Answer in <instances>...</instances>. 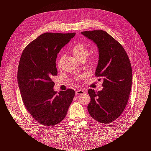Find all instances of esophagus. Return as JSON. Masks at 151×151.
<instances>
[{
  "label": "esophagus",
  "instance_id": "1",
  "mask_svg": "<svg viewBox=\"0 0 151 151\" xmlns=\"http://www.w3.org/2000/svg\"><path fill=\"white\" fill-rule=\"evenodd\" d=\"M84 93H85V91L84 90L78 89L76 91V94L78 95V96H81V95H83Z\"/></svg>",
  "mask_w": 151,
  "mask_h": 151
}]
</instances>
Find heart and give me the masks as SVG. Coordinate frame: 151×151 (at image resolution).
Masks as SVG:
<instances>
[{"label":"heart","mask_w":151,"mask_h":151,"mask_svg":"<svg viewBox=\"0 0 151 151\" xmlns=\"http://www.w3.org/2000/svg\"><path fill=\"white\" fill-rule=\"evenodd\" d=\"M71 53H72L75 56V58L78 60H80L82 59H86V57L88 56V55L89 54L88 47L82 43H78L74 45L72 47V48H71ZM62 59V56L59 59L58 62V67L60 66Z\"/></svg>","instance_id":"heart-1"}]
</instances>
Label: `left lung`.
Masks as SVG:
<instances>
[{
	"label": "left lung",
	"mask_w": 151,
	"mask_h": 151,
	"mask_svg": "<svg viewBox=\"0 0 151 151\" xmlns=\"http://www.w3.org/2000/svg\"><path fill=\"white\" fill-rule=\"evenodd\" d=\"M81 34L98 47L99 60L95 75L104 80L101 91L88 90V111L93 119L109 124L121 116L128 102L132 82L131 63L122 46L106 32L84 31Z\"/></svg>",
	"instance_id": "1"
}]
</instances>
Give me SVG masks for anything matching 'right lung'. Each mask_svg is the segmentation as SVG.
<instances>
[{
	"label": "right lung",
	"instance_id": "obj_1",
	"mask_svg": "<svg viewBox=\"0 0 151 151\" xmlns=\"http://www.w3.org/2000/svg\"><path fill=\"white\" fill-rule=\"evenodd\" d=\"M75 33H45L24 50L18 69L21 96L29 113L40 124L52 127L66 116L75 92L53 89L52 78L58 75L57 55Z\"/></svg>",
	"mask_w": 151,
	"mask_h": 151
}]
</instances>
